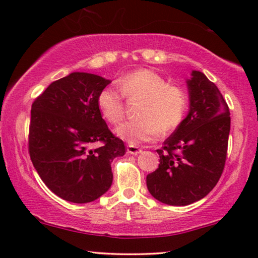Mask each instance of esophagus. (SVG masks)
Here are the masks:
<instances>
[{"label":"esophagus","instance_id":"34e87169","mask_svg":"<svg viewBox=\"0 0 258 258\" xmlns=\"http://www.w3.org/2000/svg\"><path fill=\"white\" fill-rule=\"evenodd\" d=\"M141 151L142 150L140 149V148L137 147V146H133V145H128L127 146V152H128V154H131V155H139Z\"/></svg>","mask_w":258,"mask_h":258}]
</instances>
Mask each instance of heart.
I'll return each instance as SVG.
<instances>
[{
	"instance_id": "obj_1",
	"label": "heart",
	"mask_w": 258,
	"mask_h": 258,
	"mask_svg": "<svg viewBox=\"0 0 258 258\" xmlns=\"http://www.w3.org/2000/svg\"><path fill=\"white\" fill-rule=\"evenodd\" d=\"M126 98L141 100L139 118L116 128V134L130 145L152 142L161 134L172 132L182 123L187 108L183 89L169 85L159 74L150 69H139L127 74L118 82ZM98 108L104 119L118 124L125 116L123 95L116 87L107 86L98 95Z\"/></svg>"
}]
</instances>
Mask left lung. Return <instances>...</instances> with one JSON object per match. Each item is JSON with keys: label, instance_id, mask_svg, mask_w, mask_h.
Here are the masks:
<instances>
[{"label": "left lung", "instance_id": "left-lung-1", "mask_svg": "<svg viewBox=\"0 0 258 258\" xmlns=\"http://www.w3.org/2000/svg\"><path fill=\"white\" fill-rule=\"evenodd\" d=\"M186 85L189 112L157 150L160 164L147 175L150 195L171 206L206 197L223 173L228 152L231 118L223 95L198 71Z\"/></svg>", "mask_w": 258, "mask_h": 258}]
</instances>
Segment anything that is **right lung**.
Masks as SVG:
<instances>
[{
  "label": "right lung",
  "mask_w": 258,
  "mask_h": 258,
  "mask_svg": "<svg viewBox=\"0 0 258 258\" xmlns=\"http://www.w3.org/2000/svg\"><path fill=\"white\" fill-rule=\"evenodd\" d=\"M110 83L75 72L51 83L32 104L30 159L45 185L67 202L86 204L106 194L112 160L126 152L98 108V95ZM95 143L102 146L93 148Z\"/></svg>",
  "instance_id": "add662e5"
}]
</instances>
